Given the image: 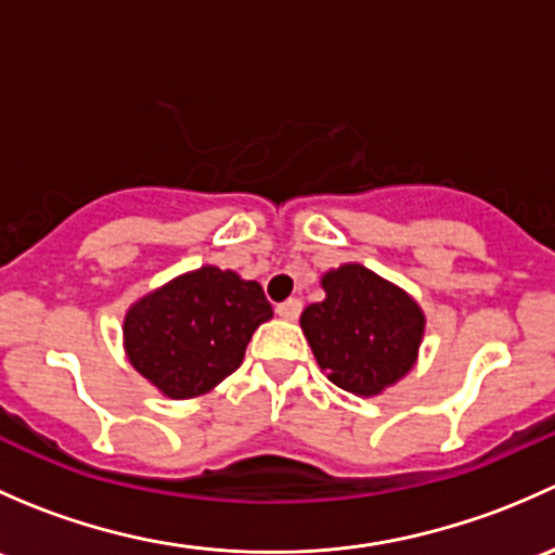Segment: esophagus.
I'll return each mask as SVG.
<instances>
[{
	"label": "esophagus",
	"mask_w": 555,
	"mask_h": 555,
	"mask_svg": "<svg viewBox=\"0 0 555 555\" xmlns=\"http://www.w3.org/2000/svg\"><path fill=\"white\" fill-rule=\"evenodd\" d=\"M300 311H304V304H300L298 298H289V300H284V304H279L276 306V313L282 319H289V322H293V319H298L300 317Z\"/></svg>",
	"instance_id": "obj_1"
}]
</instances>
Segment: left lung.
Masks as SVG:
<instances>
[{
	"instance_id": "1",
	"label": "left lung",
	"mask_w": 555,
	"mask_h": 555,
	"mask_svg": "<svg viewBox=\"0 0 555 555\" xmlns=\"http://www.w3.org/2000/svg\"><path fill=\"white\" fill-rule=\"evenodd\" d=\"M322 289L324 300L300 313V327L330 382L373 397L416 365L427 319L405 289L360 262L324 273Z\"/></svg>"
}]
</instances>
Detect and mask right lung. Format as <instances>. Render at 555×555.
Listing matches in <instances>:
<instances>
[{
    "mask_svg": "<svg viewBox=\"0 0 555 555\" xmlns=\"http://www.w3.org/2000/svg\"><path fill=\"white\" fill-rule=\"evenodd\" d=\"M273 317L257 282L201 266L139 298L122 319L128 362L171 400L215 389L244 360L246 344Z\"/></svg>",
    "mask_w": 555,
    "mask_h": 555,
    "instance_id": "obj_1",
    "label": "right lung"
}]
</instances>
